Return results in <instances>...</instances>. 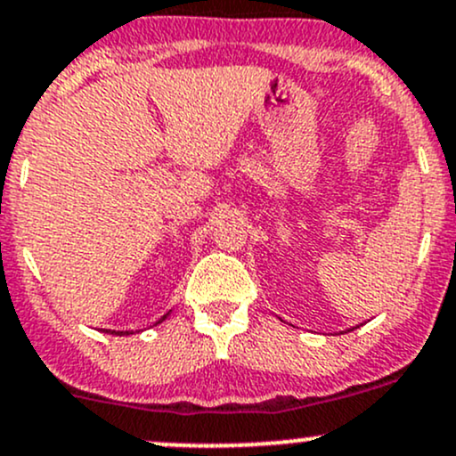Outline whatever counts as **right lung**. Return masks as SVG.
Listing matches in <instances>:
<instances>
[{"label":"right lung","instance_id":"1","mask_svg":"<svg viewBox=\"0 0 456 456\" xmlns=\"http://www.w3.org/2000/svg\"><path fill=\"white\" fill-rule=\"evenodd\" d=\"M164 319H166V316H164ZM164 319H161V321H164ZM111 334H118V337H124V334H133V332H111Z\"/></svg>","mask_w":456,"mask_h":456}]
</instances>
